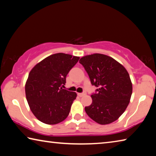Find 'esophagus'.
I'll list each match as a JSON object with an SVG mask.
<instances>
[{"label": "esophagus", "mask_w": 156, "mask_h": 156, "mask_svg": "<svg viewBox=\"0 0 156 156\" xmlns=\"http://www.w3.org/2000/svg\"><path fill=\"white\" fill-rule=\"evenodd\" d=\"M85 94H86L85 92H83V93H78V96H80V97H83V96H84Z\"/></svg>", "instance_id": "34e87169"}]
</instances>
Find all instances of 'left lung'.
I'll use <instances>...</instances> for the list:
<instances>
[{
  "label": "left lung",
  "instance_id": "8db88e82",
  "mask_svg": "<svg viewBox=\"0 0 156 156\" xmlns=\"http://www.w3.org/2000/svg\"><path fill=\"white\" fill-rule=\"evenodd\" d=\"M79 62L88 73L92 85L98 87L91 95V105L84 107L87 114L100 125L114 122L126 109L132 94L127 71L104 54L84 56Z\"/></svg>",
  "mask_w": 156,
  "mask_h": 156
}]
</instances>
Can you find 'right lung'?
Returning <instances> with one entry per match:
<instances>
[{"mask_svg":"<svg viewBox=\"0 0 156 156\" xmlns=\"http://www.w3.org/2000/svg\"><path fill=\"white\" fill-rule=\"evenodd\" d=\"M79 58L58 53L47 57L31 70L25 84L26 98L31 111L41 122L55 125L68 116L77 94L62 87Z\"/></svg>","mask_w":156,"mask_h":156,"instance_id":"add662e5","label":"right lung"}]
</instances>
